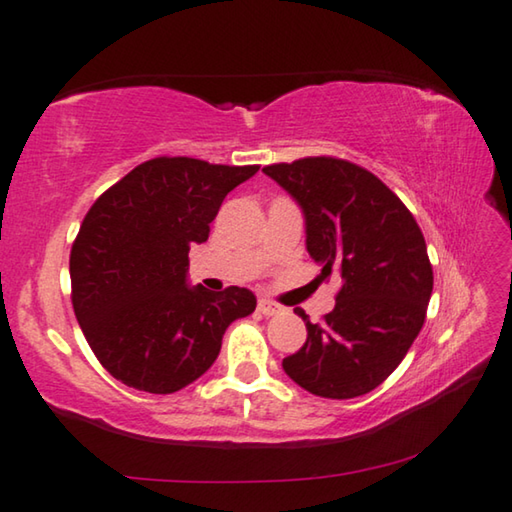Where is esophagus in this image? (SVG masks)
<instances>
[{"mask_svg": "<svg viewBox=\"0 0 512 512\" xmlns=\"http://www.w3.org/2000/svg\"><path fill=\"white\" fill-rule=\"evenodd\" d=\"M258 313L265 315V317L279 315L281 313V306L274 304V301H270V299H261V301H258Z\"/></svg>", "mask_w": 512, "mask_h": 512, "instance_id": "34e87169", "label": "esophagus"}]
</instances>
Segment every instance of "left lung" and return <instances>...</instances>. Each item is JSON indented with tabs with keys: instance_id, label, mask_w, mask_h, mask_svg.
<instances>
[{
	"instance_id": "1",
	"label": "left lung",
	"mask_w": 512,
	"mask_h": 512,
	"mask_svg": "<svg viewBox=\"0 0 512 512\" xmlns=\"http://www.w3.org/2000/svg\"><path fill=\"white\" fill-rule=\"evenodd\" d=\"M297 201L306 249L320 279L338 272L342 288L324 322L283 370L326 399H354L397 370L420 333L433 292V267L415 217L372 172L342 158L311 156L263 167Z\"/></svg>"
}]
</instances>
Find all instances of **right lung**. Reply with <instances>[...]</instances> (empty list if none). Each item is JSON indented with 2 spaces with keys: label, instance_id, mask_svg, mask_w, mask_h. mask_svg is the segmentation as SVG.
<instances>
[{
  "label": "right lung",
  "instance_id": "1",
  "mask_svg": "<svg viewBox=\"0 0 512 512\" xmlns=\"http://www.w3.org/2000/svg\"><path fill=\"white\" fill-rule=\"evenodd\" d=\"M256 172L152 158L83 217L70 254L72 306L113 379L152 395L186 388L215 363L229 324L254 313L247 288L190 286L188 251L208 240L224 197Z\"/></svg>",
  "mask_w": 512,
  "mask_h": 512
}]
</instances>
